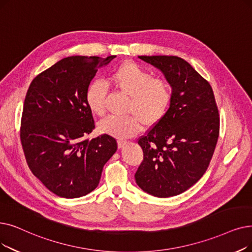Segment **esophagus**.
Segmentation results:
<instances>
[{"label": "esophagus", "instance_id": "obj_1", "mask_svg": "<svg viewBox=\"0 0 252 252\" xmlns=\"http://www.w3.org/2000/svg\"><path fill=\"white\" fill-rule=\"evenodd\" d=\"M117 144H118V148H123V147L126 144V140L118 139V140H117Z\"/></svg>", "mask_w": 252, "mask_h": 252}]
</instances>
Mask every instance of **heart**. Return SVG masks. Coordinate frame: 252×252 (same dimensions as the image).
<instances>
[{
  "label": "heart",
  "instance_id": "1",
  "mask_svg": "<svg viewBox=\"0 0 252 252\" xmlns=\"http://www.w3.org/2000/svg\"><path fill=\"white\" fill-rule=\"evenodd\" d=\"M110 82L129 95L126 115H109L99 123V129L118 138L137 134L142 126H153L166 114L171 103L172 93L169 83L151 74L135 63L119 65L110 75ZM107 85L94 80L87 86L85 102L92 113L102 116L105 113Z\"/></svg>",
  "mask_w": 252,
  "mask_h": 252
}]
</instances>
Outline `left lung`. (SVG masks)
Here are the masks:
<instances>
[{"label":"left lung","mask_w":252,"mask_h":252,"mask_svg":"<svg viewBox=\"0 0 252 252\" xmlns=\"http://www.w3.org/2000/svg\"><path fill=\"white\" fill-rule=\"evenodd\" d=\"M160 70L172 87L166 114L138 140L143 160L135 179L145 192L169 198L191 188L206 172L220 136L212 87L183 59L141 56Z\"/></svg>","instance_id":"obj_1"}]
</instances>
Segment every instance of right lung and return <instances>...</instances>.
I'll return each mask as SVG.
<instances>
[{
	"label": "right lung",
	"mask_w": 252,
	"mask_h": 252,
	"mask_svg": "<svg viewBox=\"0 0 252 252\" xmlns=\"http://www.w3.org/2000/svg\"><path fill=\"white\" fill-rule=\"evenodd\" d=\"M115 58H64L30 84L21 116V145L32 173L62 198H80L95 189L104 165L117 150L111 136L87 138L94 122L85 102L97 69Z\"/></svg>",
	"instance_id": "add662e5"
}]
</instances>
